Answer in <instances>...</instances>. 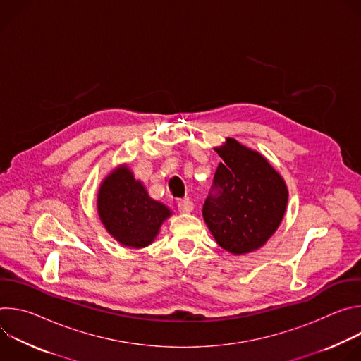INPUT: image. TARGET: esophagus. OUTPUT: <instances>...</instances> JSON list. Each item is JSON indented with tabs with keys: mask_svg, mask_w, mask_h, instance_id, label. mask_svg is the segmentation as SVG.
Returning <instances> with one entry per match:
<instances>
[{
	"mask_svg": "<svg viewBox=\"0 0 361 361\" xmlns=\"http://www.w3.org/2000/svg\"><path fill=\"white\" fill-rule=\"evenodd\" d=\"M177 209L180 213L183 214H187V213H191L192 209H194V204L188 200V198H184V200H178L177 201Z\"/></svg>",
	"mask_w": 361,
	"mask_h": 361,
	"instance_id": "esophagus-1",
	"label": "esophagus"
}]
</instances>
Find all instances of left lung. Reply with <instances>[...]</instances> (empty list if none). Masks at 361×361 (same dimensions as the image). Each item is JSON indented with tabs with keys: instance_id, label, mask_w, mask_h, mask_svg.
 Returning <instances> with one entry per match:
<instances>
[{
	"instance_id": "left-lung-1",
	"label": "left lung",
	"mask_w": 361,
	"mask_h": 361,
	"mask_svg": "<svg viewBox=\"0 0 361 361\" xmlns=\"http://www.w3.org/2000/svg\"><path fill=\"white\" fill-rule=\"evenodd\" d=\"M219 164L202 217L216 241L233 254L260 248L279 228L287 187L269 161L234 138L216 148Z\"/></svg>"
}]
</instances>
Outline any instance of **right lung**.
Listing matches in <instances>:
<instances>
[{"label": "right lung", "instance_id": "right-lung-1", "mask_svg": "<svg viewBox=\"0 0 361 361\" xmlns=\"http://www.w3.org/2000/svg\"><path fill=\"white\" fill-rule=\"evenodd\" d=\"M97 207L107 231L123 245L134 248L151 244L171 214L164 204L148 195L126 166L101 184Z\"/></svg>", "mask_w": 361, "mask_h": 361}]
</instances>
